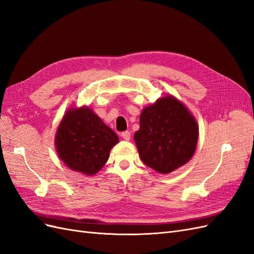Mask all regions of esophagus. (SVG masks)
<instances>
[{
	"instance_id": "obj_1",
	"label": "esophagus",
	"mask_w": 254,
	"mask_h": 254,
	"mask_svg": "<svg viewBox=\"0 0 254 254\" xmlns=\"http://www.w3.org/2000/svg\"><path fill=\"white\" fill-rule=\"evenodd\" d=\"M121 136H122L123 139H124L125 141H129V140H130V136H131V134H130L129 131H124V132L121 133Z\"/></svg>"
}]
</instances>
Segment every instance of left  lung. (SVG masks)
I'll list each match as a JSON object with an SVG mask.
<instances>
[{
	"label": "left lung",
	"mask_w": 254,
	"mask_h": 254,
	"mask_svg": "<svg viewBox=\"0 0 254 254\" xmlns=\"http://www.w3.org/2000/svg\"><path fill=\"white\" fill-rule=\"evenodd\" d=\"M198 130L187 107L167 95L143 109L133 139L143 162L160 174H168L193 157Z\"/></svg>",
	"instance_id": "obj_1"
}]
</instances>
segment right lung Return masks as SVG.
I'll list each match as a JSON object with an SVG mask.
<instances>
[{"instance_id": "1", "label": "right lung", "mask_w": 254, "mask_h": 254, "mask_svg": "<svg viewBox=\"0 0 254 254\" xmlns=\"http://www.w3.org/2000/svg\"><path fill=\"white\" fill-rule=\"evenodd\" d=\"M119 136L88 107L67 110L58 126L55 146L71 170L92 176L108 161Z\"/></svg>"}]
</instances>
